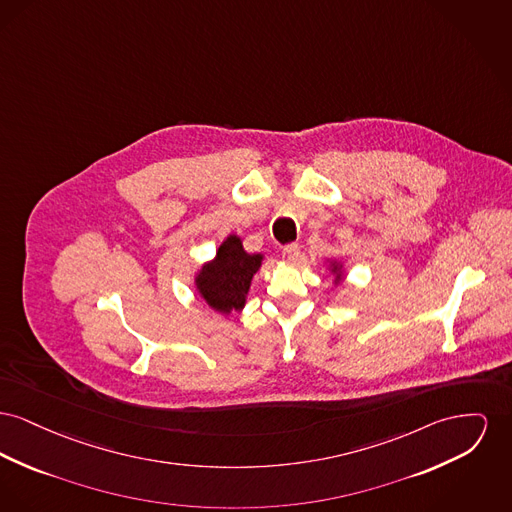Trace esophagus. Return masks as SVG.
I'll return each instance as SVG.
<instances>
[{"mask_svg": "<svg viewBox=\"0 0 512 512\" xmlns=\"http://www.w3.org/2000/svg\"><path fill=\"white\" fill-rule=\"evenodd\" d=\"M282 255H284V259L290 261V263L298 261V257H300V245H298V243H288V245H284Z\"/></svg>", "mask_w": 512, "mask_h": 512, "instance_id": "1", "label": "esophagus"}]
</instances>
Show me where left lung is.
I'll return each instance as SVG.
<instances>
[{"label": "left lung", "instance_id": "1", "mask_svg": "<svg viewBox=\"0 0 512 512\" xmlns=\"http://www.w3.org/2000/svg\"><path fill=\"white\" fill-rule=\"evenodd\" d=\"M336 269H338V267H334V271H336Z\"/></svg>", "mask_w": 512, "mask_h": 512}]
</instances>
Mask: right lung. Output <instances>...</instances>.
<instances>
[{"label": "right lung", "mask_w": 512, "mask_h": 512, "mask_svg": "<svg viewBox=\"0 0 512 512\" xmlns=\"http://www.w3.org/2000/svg\"><path fill=\"white\" fill-rule=\"evenodd\" d=\"M263 257L245 253L238 236H230L216 251L214 261L197 276L199 294L212 309L230 313L240 311L253 274L259 271Z\"/></svg>", "instance_id": "right-lung-1"}]
</instances>
